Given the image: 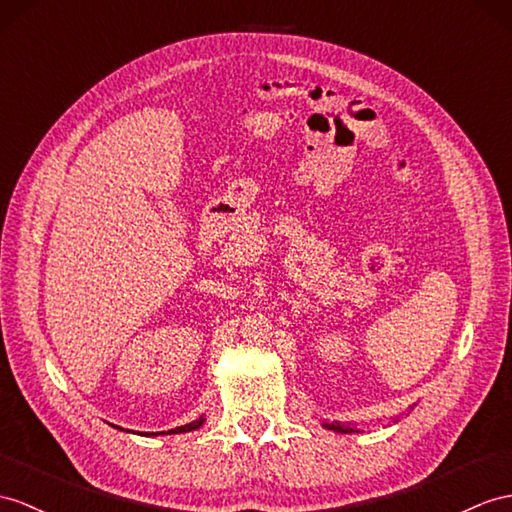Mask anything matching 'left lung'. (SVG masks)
I'll return each mask as SVG.
<instances>
[{
  "mask_svg": "<svg viewBox=\"0 0 512 512\" xmlns=\"http://www.w3.org/2000/svg\"><path fill=\"white\" fill-rule=\"evenodd\" d=\"M323 428H328V430H334V432H358V430H354V428H350V426H343V423H339V421H332V423H323Z\"/></svg>",
  "mask_w": 512,
  "mask_h": 512,
  "instance_id": "8db88e82",
  "label": "left lung"
}]
</instances>
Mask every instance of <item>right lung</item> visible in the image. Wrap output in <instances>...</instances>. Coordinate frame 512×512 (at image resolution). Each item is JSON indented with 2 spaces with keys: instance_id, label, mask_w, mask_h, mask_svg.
I'll return each mask as SVG.
<instances>
[{
  "instance_id": "right-lung-1",
  "label": "right lung",
  "mask_w": 512,
  "mask_h": 512,
  "mask_svg": "<svg viewBox=\"0 0 512 512\" xmlns=\"http://www.w3.org/2000/svg\"><path fill=\"white\" fill-rule=\"evenodd\" d=\"M204 423V417H199V419H195V421H191V423H186V426H180V428H173V430H169L167 434H178V432H191V430H197L199 426H202ZM154 434V432H152ZM156 434H160V432H156Z\"/></svg>"
}]
</instances>
